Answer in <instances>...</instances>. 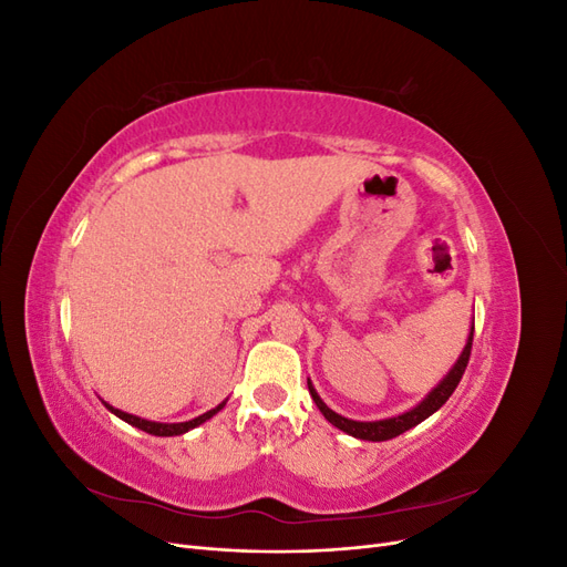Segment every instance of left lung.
Instances as JSON below:
<instances>
[{
    "label": "left lung",
    "mask_w": 567,
    "mask_h": 567,
    "mask_svg": "<svg viewBox=\"0 0 567 567\" xmlns=\"http://www.w3.org/2000/svg\"><path fill=\"white\" fill-rule=\"evenodd\" d=\"M471 348H473V329H471V336H468V340H466V348H463V352H461L458 359H456V364L450 369V373L444 375V379H442L431 392L425 394V400L419 402L414 409L404 411V414L392 416V419H383V421H352V419L340 416V414H336L333 409H329V406L323 404V400L317 394V390H315V385L310 383V379H307V388H310L312 400H315V404L319 406L323 419L329 421V423H333L336 427H340L342 433H348V435H352V437H357V440L383 442V440H392V437H398V435L406 433L409 427H414V425H419L421 421H425L427 416H433L435 411L452 398V392L456 390L463 371H466V367H468Z\"/></svg>",
    "instance_id": "left-lung-1"
}]
</instances>
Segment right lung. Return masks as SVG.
<instances>
[{"mask_svg":"<svg viewBox=\"0 0 567 567\" xmlns=\"http://www.w3.org/2000/svg\"><path fill=\"white\" fill-rule=\"evenodd\" d=\"M106 404V402H104ZM227 402H221V404H217L215 409H210V411H205V414H200V416H196V419H192V421H184V423H158V421H146V419H140V416H132V414H127V411H120V409H115V406H111V404H106V409L109 411H113V414L117 416V419H123L125 423H130V425H134V427H140V431H144V433H148V435H158V437H173V435H182V433H186V431H192V427H196V425H200V423H205L208 419H213L217 411L225 406Z\"/></svg>","mask_w":567,"mask_h":567,"instance_id":"right-lung-1","label":"right lung"}]
</instances>
